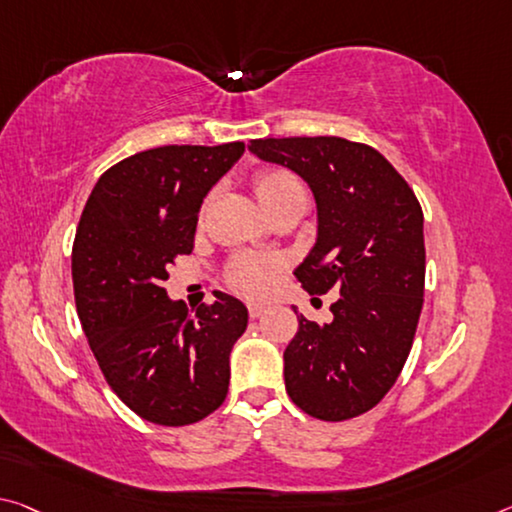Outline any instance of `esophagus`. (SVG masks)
<instances>
[{"mask_svg":"<svg viewBox=\"0 0 512 512\" xmlns=\"http://www.w3.org/2000/svg\"><path fill=\"white\" fill-rule=\"evenodd\" d=\"M266 312H269V305H262V303H250L248 305L250 319H259V316L266 314Z\"/></svg>","mask_w":512,"mask_h":512,"instance_id":"obj_1","label":"esophagus"}]
</instances>
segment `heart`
Here are the masks:
<instances>
[{"label": "heart", "instance_id": "obj_1", "mask_svg": "<svg viewBox=\"0 0 512 512\" xmlns=\"http://www.w3.org/2000/svg\"><path fill=\"white\" fill-rule=\"evenodd\" d=\"M255 193L266 212L291 198H305V186L289 168L271 166L255 173ZM282 266L275 257L239 253L225 266V285L243 298L259 300L269 296L280 278Z\"/></svg>", "mask_w": 512, "mask_h": 512}]
</instances>
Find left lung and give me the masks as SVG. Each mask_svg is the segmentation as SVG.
Instances as JSON below:
<instances>
[{
	"label": "left lung",
	"mask_w": 512,
	"mask_h": 512,
	"mask_svg": "<svg viewBox=\"0 0 512 512\" xmlns=\"http://www.w3.org/2000/svg\"><path fill=\"white\" fill-rule=\"evenodd\" d=\"M259 159L303 177L319 207V241L296 280L310 296L337 289L332 321L298 314L285 385L300 410L346 421L383 401L408 360L424 305V212L389 161L342 136L250 141Z\"/></svg>",
	"instance_id": "1"
}]
</instances>
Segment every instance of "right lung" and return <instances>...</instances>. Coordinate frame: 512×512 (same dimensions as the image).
Masks as SVG:
<instances>
[{"label":"right lung","mask_w":512,"mask_h":512,"mask_svg":"<svg viewBox=\"0 0 512 512\" xmlns=\"http://www.w3.org/2000/svg\"><path fill=\"white\" fill-rule=\"evenodd\" d=\"M246 150L241 141L164 145L104 170L72 243V287L88 346L129 410L186 426L221 408L246 305L223 291L189 314L168 300L177 257L191 255L202 198Z\"/></svg>","instance_id":"add662e5"}]
</instances>
